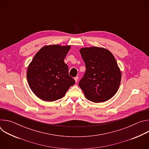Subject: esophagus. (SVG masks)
<instances>
[{"mask_svg": "<svg viewBox=\"0 0 149 149\" xmlns=\"http://www.w3.org/2000/svg\"><path fill=\"white\" fill-rule=\"evenodd\" d=\"M74 79H75V82H78V77H75V78H74Z\"/></svg>", "mask_w": 149, "mask_h": 149, "instance_id": "34e87169", "label": "esophagus"}]
</instances>
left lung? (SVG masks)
Masks as SVG:
<instances>
[{
    "mask_svg": "<svg viewBox=\"0 0 149 149\" xmlns=\"http://www.w3.org/2000/svg\"><path fill=\"white\" fill-rule=\"evenodd\" d=\"M86 71L79 86L86 98L94 102L110 100L117 93L121 71L113 55L103 48H83L79 50Z\"/></svg>",
    "mask_w": 149,
    "mask_h": 149,
    "instance_id": "left-lung-1",
    "label": "left lung"
}]
</instances>
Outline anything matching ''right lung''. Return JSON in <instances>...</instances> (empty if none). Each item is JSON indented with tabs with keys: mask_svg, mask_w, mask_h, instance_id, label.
Masks as SVG:
<instances>
[{
	"mask_svg": "<svg viewBox=\"0 0 149 149\" xmlns=\"http://www.w3.org/2000/svg\"><path fill=\"white\" fill-rule=\"evenodd\" d=\"M71 46L42 47L35 55L27 70L29 87L40 99L54 101L62 98L75 80L69 75L64 62Z\"/></svg>",
	"mask_w": 149,
	"mask_h": 149,
	"instance_id": "1",
	"label": "right lung"
}]
</instances>
